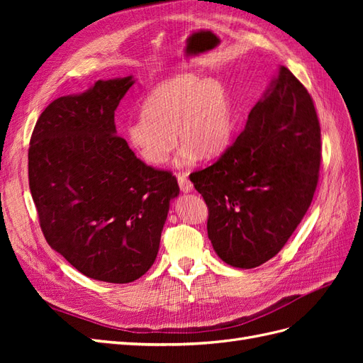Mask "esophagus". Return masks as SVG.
<instances>
[{"label": "esophagus", "mask_w": 363, "mask_h": 363, "mask_svg": "<svg viewBox=\"0 0 363 363\" xmlns=\"http://www.w3.org/2000/svg\"><path fill=\"white\" fill-rule=\"evenodd\" d=\"M177 180H179V186H180L182 192H191V191L194 189V184H192V182L188 179V174L180 172V174L177 175Z\"/></svg>", "instance_id": "1"}]
</instances>
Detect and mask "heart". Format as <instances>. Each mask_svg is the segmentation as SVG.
Segmentation results:
<instances>
[{"label": "heart", "instance_id": "heart-1", "mask_svg": "<svg viewBox=\"0 0 363 363\" xmlns=\"http://www.w3.org/2000/svg\"><path fill=\"white\" fill-rule=\"evenodd\" d=\"M232 133L233 108L225 87L213 79L182 74L147 95L142 118L127 125L125 139L142 160L159 167L168 160L175 140L182 144L179 164H191L199 156L221 155Z\"/></svg>", "mask_w": 363, "mask_h": 363}]
</instances>
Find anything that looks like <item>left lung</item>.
Listing matches in <instances>:
<instances>
[{
    "label": "left lung",
    "mask_w": 363,
    "mask_h": 363,
    "mask_svg": "<svg viewBox=\"0 0 363 363\" xmlns=\"http://www.w3.org/2000/svg\"><path fill=\"white\" fill-rule=\"evenodd\" d=\"M320 164L312 96L280 67L233 144L191 174L208 208L207 235L216 255L242 269L276 256L312 203Z\"/></svg>",
    "instance_id": "obj_1"
}]
</instances>
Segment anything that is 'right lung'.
Wrapping results in <instances>:
<instances>
[{
    "label": "right lung",
    "instance_id": "obj_1",
    "mask_svg": "<svg viewBox=\"0 0 363 363\" xmlns=\"http://www.w3.org/2000/svg\"><path fill=\"white\" fill-rule=\"evenodd\" d=\"M133 77L98 80L54 100L28 148V183L42 233L86 277L130 283L156 260L169 201L171 171L151 168L116 135L115 111Z\"/></svg>",
    "mask_w": 363,
    "mask_h": 363
}]
</instances>
